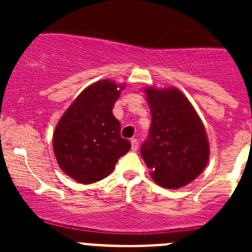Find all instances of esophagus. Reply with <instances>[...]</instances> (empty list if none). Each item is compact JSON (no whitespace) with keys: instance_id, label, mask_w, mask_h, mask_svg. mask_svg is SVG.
Listing matches in <instances>:
<instances>
[{"instance_id":"34e87169","label":"esophagus","mask_w":252,"mask_h":252,"mask_svg":"<svg viewBox=\"0 0 252 252\" xmlns=\"http://www.w3.org/2000/svg\"><path fill=\"white\" fill-rule=\"evenodd\" d=\"M130 142H131V150H133V151H136V150H138V147H139L138 140H136V139H131Z\"/></svg>"}]
</instances>
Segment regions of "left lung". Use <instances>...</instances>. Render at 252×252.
<instances>
[{
	"mask_svg": "<svg viewBox=\"0 0 252 252\" xmlns=\"http://www.w3.org/2000/svg\"><path fill=\"white\" fill-rule=\"evenodd\" d=\"M151 126L141 156L155 182L167 189L189 184L205 169L207 135L191 103L177 89H145Z\"/></svg>",
	"mask_w": 252,
	"mask_h": 252,
	"instance_id": "8db88e82",
	"label": "left lung"
}]
</instances>
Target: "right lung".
Returning a JSON list of instances; mask_svg holds the SVG:
<instances>
[{
    "instance_id": "1",
    "label": "right lung",
    "mask_w": 252,
    "mask_h": 252,
    "mask_svg": "<svg viewBox=\"0 0 252 252\" xmlns=\"http://www.w3.org/2000/svg\"><path fill=\"white\" fill-rule=\"evenodd\" d=\"M124 86L100 80L86 88L64 112L53 134V151L62 171L81 184L112 173L130 150L121 136V123L112 110Z\"/></svg>"
}]
</instances>
